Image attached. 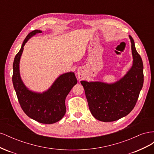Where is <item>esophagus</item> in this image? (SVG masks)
<instances>
[{
    "instance_id": "1",
    "label": "esophagus",
    "mask_w": 154,
    "mask_h": 154,
    "mask_svg": "<svg viewBox=\"0 0 154 154\" xmlns=\"http://www.w3.org/2000/svg\"><path fill=\"white\" fill-rule=\"evenodd\" d=\"M78 76L79 79H82L83 76V73H82V72H80V71H78Z\"/></svg>"
}]
</instances>
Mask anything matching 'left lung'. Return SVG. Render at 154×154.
Returning a JSON list of instances; mask_svg holds the SVG:
<instances>
[{
    "mask_svg": "<svg viewBox=\"0 0 154 154\" xmlns=\"http://www.w3.org/2000/svg\"><path fill=\"white\" fill-rule=\"evenodd\" d=\"M133 64L127 74L114 83L81 81L91 114L99 121L111 122L128 115L134 108L143 85V64L132 37Z\"/></svg>",
    "mask_w": 154,
    "mask_h": 154,
    "instance_id": "obj_1",
    "label": "left lung"
}]
</instances>
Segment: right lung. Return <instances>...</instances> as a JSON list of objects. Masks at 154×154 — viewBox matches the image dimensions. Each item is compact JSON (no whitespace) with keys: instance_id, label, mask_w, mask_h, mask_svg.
<instances>
[{"instance_id":"1","label":"right lung","mask_w":154,"mask_h":154,"mask_svg":"<svg viewBox=\"0 0 154 154\" xmlns=\"http://www.w3.org/2000/svg\"><path fill=\"white\" fill-rule=\"evenodd\" d=\"M40 30H34L27 35L22 47L15 57L13 65L12 81L20 106L30 118L44 124L58 122L66 114L65 101L72 88L77 83L73 72L60 75L48 91L42 93L35 92L27 88L23 83L19 70V63L24 46L28 40Z\"/></svg>"}]
</instances>
